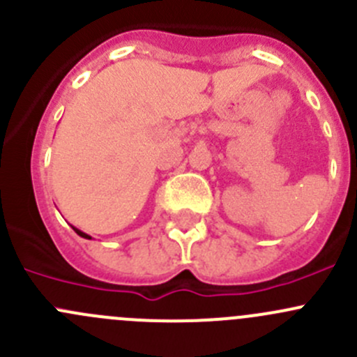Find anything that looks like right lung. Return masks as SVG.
<instances>
[{"instance_id": "add662e5", "label": "right lung", "mask_w": 357, "mask_h": 357, "mask_svg": "<svg viewBox=\"0 0 357 357\" xmlns=\"http://www.w3.org/2000/svg\"><path fill=\"white\" fill-rule=\"evenodd\" d=\"M72 229H74V231H75V233H77V235H79V236H82V238H88V240H91V236H89V235H86V233H82V231H81V229L74 228V226H72Z\"/></svg>"}]
</instances>
